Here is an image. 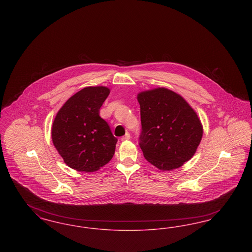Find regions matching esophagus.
I'll list each match as a JSON object with an SVG mask.
<instances>
[{
  "label": "esophagus",
  "instance_id": "34e87169",
  "mask_svg": "<svg viewBox=\"0 0 252 252\" xmlns=\"http://www.w3.org/2000/svg\"><path fill=\"white\" fill-rule=\"evenodd\" d=\"M130 139V134L129 133H126L125 136H123L122 138H121V141H127V140H129Z\"/></svg>",
  "mask_w": 252,
  "mask_h": 252
}]
</instances>
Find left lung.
<instances>
[{"label": "left lung", "mask_w": 252, "mask_h": 252, "mask_svg": "<svg viewBox=\"0 0 252 252\" xmlns=\"http://www.w3.org/2000/svg\"><path fill=\"white\" fill-rule=\"evenodd\" d=\"M140 147L147 161L162 171L182 166L201 142L203 126L182 96L166 88L139 93Z\"/></svg>", "instance_id": "obj_1"}]
</instances>
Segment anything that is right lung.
Returning a JSON list of instances; mask_svg holds the SVG:
<instances>
[{"label": "right lung", "mask_w": 252, "mask_h": 252, "mask_svg": "<svg viewBox=\"0 0 252 252\" xmlns=\"http://www.w3.org/2000/svg\"><path fill=\"white\" fill-rule=\"evenodd\" d=\"M109 93L104 86L86 87L70 97L57 113L52 141L69 167L95 172L114 155L118 140L99 115Z\"/></svg>", "instance_id": "1"}]
</instances>
